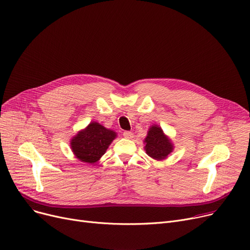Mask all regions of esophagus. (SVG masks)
<instances>
[{"mask_svg":"<svg viewBox=\"0 0 250 250\" xmlns=\"http://www.w3.org/2000/svg\"><path fill=\"white\" fill-rule=\"evenodd\" d=\"M124 137L125 139H133L134 138V134L132 132H125L124 133Z\"/></svg>","mask_w":250,"mask_h":250,"instance_id":"obj_1","label":"esophagus"}]
</instances>
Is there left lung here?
Here are the masks:
<instances>
[{
	"label": "left lung",
	"mask_w": 250,
	"mask_h": 250,
	"mask_svg": "<svg viewBox=\"0 0 250 250\" xmlns=\"http://www.w3.org/2000/svg\"><path fill=\"white\" fill-rule=\"evenodd\" d=\"M146 153L155 160H164L173 151V144L164 133L160 126L157 125L149 128L147 137L145 138Z\"/></svg>",
	"instance_id": "1"
}]
</instances>
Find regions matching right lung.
<instances>
[{
    "mask_svg": "<svg viewBox=\"0 0 250 250\" xmlns=\"http://www.w3.org/2000/svg\"><path fill=\"white\" fill-rule=\"evenodd\" d=\"M115 138L116 133L113 130L92 122L71 140L70 145L76 158L94 164L105 154Z\"/></svg>",
    "mask_w": 250,
    "mask_h": 250,
    "instance_id": "add662e5",
    "label": "right lung"
}]
</instances>
